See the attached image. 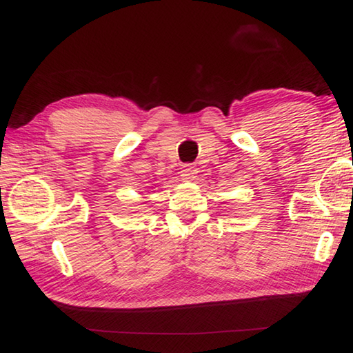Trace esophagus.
<instances>
[{"instance_id": "obj_1", "label": "esophagus", "mask_w": 353, "mask_h": 353, "mask_svg": "<svg viewBox=\"0 0 353 353\" xmlns=\"http://www.w3.org/2000/svg\"><path fill=\"white\" fill-rule=\"evenodd\" d=\"M180 173H182V177H183V180H186V182H192V180H195L198 171L192 164H185Z\"/></svg>"}]
</instances>
